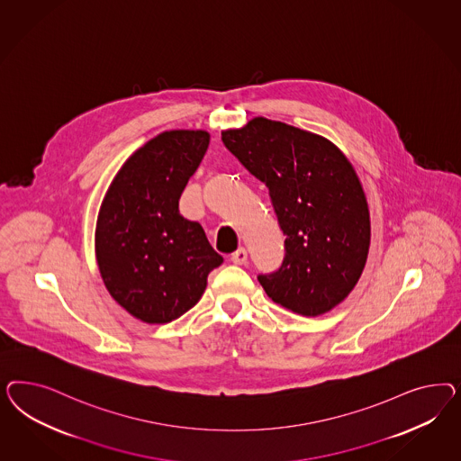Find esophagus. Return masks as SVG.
Here are the masks:
<instances>
[{"label":"esophagus","mask_w":461,"mask_h":461,"mask_svg":"<svg viewBox=\"0 0 461 461\" xmlns=\"http://www.w3.org/2000/svg\"><path fill=\"white\" fill-rule=\"evenodd\" d=\"M247 258H249V253L245 249H238L233 255H231V262L235 264V266H243V264H247Z\"/></svg>","instance_id":"34e87169"}]
</instances>
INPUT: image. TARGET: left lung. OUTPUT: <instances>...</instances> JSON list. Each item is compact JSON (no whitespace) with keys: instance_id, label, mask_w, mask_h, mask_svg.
<instances>
[{"instance_id":"8db88e82","label":"left lung","mask_w":461,"mask_h":461,"mask_svg":"<svg viewBox=\"0 0 461 461\" xmlns=\"http://www.w3.org/2000/svg\"><path fill=\"white\" fill-rule=\"evenodd\" d=\"M221 140L266 184L285 235L282 266L257 277L267 295L301 316L328 312L357 285L368 255L370 214L358 176L331 141L262 116Z\"/></svg>"}]
</instances>
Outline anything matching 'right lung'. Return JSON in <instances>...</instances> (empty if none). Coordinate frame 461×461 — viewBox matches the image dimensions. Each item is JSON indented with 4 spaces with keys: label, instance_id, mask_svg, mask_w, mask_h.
Listing matches in <instances>:
<instances>
[{
    "label": "right lung",
    "instance_id": "1",
    "mask_svg": "<svg viewBox=\"0 0 461 461\" xmlns=\"http://www.w3.org/2000/svg\"><path fill=\"white\" fill-rule=\"evenodd\" d=\"M210 133L172 130L131 155L103 199L96 224L99 272L113 299L150 324L197 304L211 270L223 264L203 226L179 212Z\"/></svg>",
    "mask_w": 461,
    "mask_h": 461
}]
</instances>
